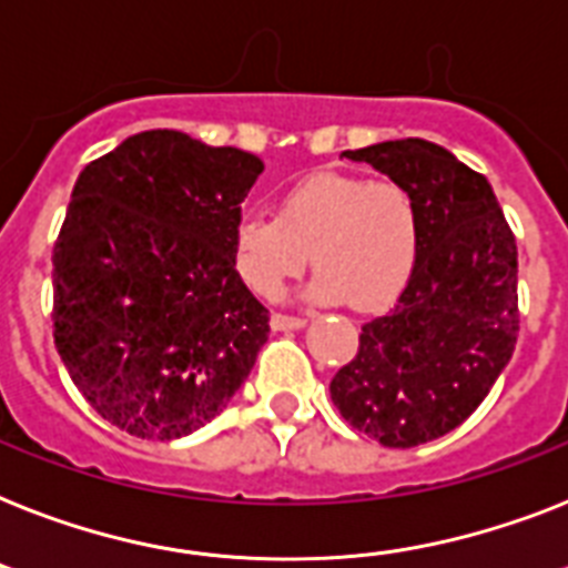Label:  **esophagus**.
<instances>
[{"label":"esophagus","instance_id":"34e87169","mask_svg":"<svg viewBox=\"0 0 568 568\" xmlns=\"http://www.w3.org/2000/svg\"><path fill=\"white\" fill-rule=\"evenodd\" d=\"M270 325H273V331H298V327H304V318L287 316V313H273Z\"/></svg>","mask_w":568,"mask_h":568}]
</instances>
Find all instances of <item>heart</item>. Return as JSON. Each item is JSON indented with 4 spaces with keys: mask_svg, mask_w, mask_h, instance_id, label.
I'll list each match as a JSON object with an SVG mask.
<instances>
[{
    "mask_svg": "<svg viewBox=\"0 0 568 568\" xmlns=\"http://www.w3.org/2000/svg\"><path fill=\"white\" fill-rule=\"evenodd\" d=\"M313 257V295L374 311L397 298L418 261V211L395 180L316 171L281 196L278 217L250 214L234 229L232 261L261 298H278Z\"/></svg>",
    "mask_w": 568,
    "mask_h": 568,
    "instance_id": "b5f03b06",
    "label": "heart"
}]
</instances>
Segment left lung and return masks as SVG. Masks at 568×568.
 Segmentation results:
<instances>
[{
    "label": "left lung",
    "mask_w": 568,
    "mask_h": 568,
    "mask_svg": "<svg viewBox=\"0 0 568 568\" xmlns=\"http://www.w3.org/2000/svg\"><path fill=\"white\" fill-rule=\"evenodd\" d=\"M342 156L409 191L418 261L395 307L363 325L331 400L383 447H418L470 418L514 354L517 237L490 182L442 144L397 139Z\"/></svg>",
    "instance_id": "1"
}]
</instances>
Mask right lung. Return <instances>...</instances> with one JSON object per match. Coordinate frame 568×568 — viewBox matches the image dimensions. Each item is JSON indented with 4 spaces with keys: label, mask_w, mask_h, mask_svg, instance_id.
<instances>
[{
    "label": "right lung",
    "mask_w": 568,
    "mask_h": 568,
    "mask_svg": "<svg viewBox=\"0 0 568 568\" xmlns=\"http://www.w3.org/2000/svg\"><path fill=\"white\" fill-rule=\"evenodd\" d=\"M264 162L144 130L89 162L54 243V348L89 406L148 442L223 412L270 336L232 261Z\"/></svg>",
    "instance_id": "right-lung-1"
}]
</instances>
